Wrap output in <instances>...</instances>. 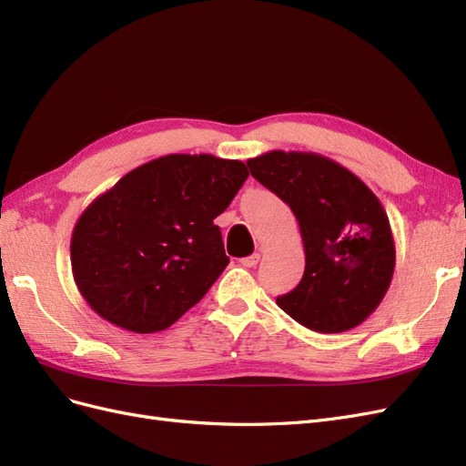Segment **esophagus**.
<instances>
[{"label":"esophagus","instance_id":"obj_1","mask_svg":"<svg viewBox=\"0 0 466 466\" xmlns=\"http://www.w3.org/2000/svg\"><path fill=\"white\" fill-rule=\"evenodd\" d=\"M258 262H260V255H258V252H255V255H250V257L241 258V264L247 266V268H255Z\"/></svg>","mask_w":466,"mask_h":466}]
</instances>
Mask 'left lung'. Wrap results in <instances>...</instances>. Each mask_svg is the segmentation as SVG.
I'll use <instances>...</instances> for the list:
<instances>
[{
	"instance_id": "1",
	"label": "left lung",
	"mask_w": 466,
	"mask_h": 466,
	"mask_svg": "<svg viewBox=\"0 0 466 466\" xmlns=\"http://www.w3.org/2000/svg\"><path fill=\"white\" fill-rule=\"evenodd\" d=\"M247 165L291 208L303 238V278L278 307L315 332L356 329L383 301L397 262L383 204L360 177L319 153L274 149Z\"/></svg>"
}]
</instances>
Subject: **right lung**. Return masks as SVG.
<instances>
[{
  "label": "right lung",
  "mask_w": 466,
  "mask_h": 466,
  "mask_svg": "<svg viewBox=\"0 0 466 466\" xmlns=\"http://www.w3.org/2000/svg\"><path fill=\"white\" fill-rule=\"evenodd\" d=\"M248 171L243 161L171 153L136 167L81 211L72 272L96 315L124 330L171 327L229 264L214 219Z\"/></svg>",
  "instance_id": "add662e5"
}]
</instances>
